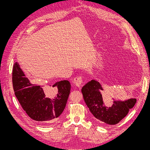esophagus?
Returning a JSON list of instances; mask_svg holds the SVG:
<instances>
[{"label": "esophagus", "instance_id": "esophagus-1", "mask_svg": "<svg viewBox=\"0 0 150 150\" xmlns=\"http://www.w3.org/2000/svg\"><path fill=\"white\" fill-rule=\"evenodd\" d=\"M83 81V77L81 76L80 75H77L76 76L74 79V84L76 86H78V87H80V86L82 84Z\"/></svg>", "mask_w": 150, "mask_h": 150}]
</instances>
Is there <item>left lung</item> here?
<instances>
[{
	"label": "left lung",
	"mask_w": 150,
	"mask_h": 150,
	"mask_svg": "<svg viewBox=\"0 0 150 150\" xmlns=\"http://www.w3.org/2000/svg\"><path fill=\"white\" fill-rule=\"evenodd\" d=\"M102 91L103 89L101 85L94 80L86 83L81 89L85 103L97 120L107 125L117 124L128 114L137 100L130 98L123 101H114L111 107H106L100 92Z\"/></svg>",
	"instance_id": "8db88e82"
}]
</instances>
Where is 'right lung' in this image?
Instances as JSON below:
<instances>
[{
  "mask_svg": "<svg viewBox=\"0 0 150 150\" xmlns=\"http://www.w3.org/2000/svg\"><path fill=\"white\" fill-rule=\"evenodd\" d=\"M12 81L15 96L31 119L40 123L57 120L64 110L70 91L67 80L55 83L50 88L31 83L18 62L13 67Z\"/></svg>",
  "mask_w": 150,
  "mask_h": 150,
  "instance_id": "add662e5",
  "label": "right lung"
}]
</instances>
